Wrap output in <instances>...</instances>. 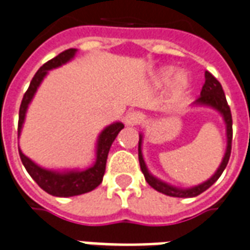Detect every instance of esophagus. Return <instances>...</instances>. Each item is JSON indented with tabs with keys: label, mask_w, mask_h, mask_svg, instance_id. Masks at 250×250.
Returning a JSON list of instances; mask_svg holds the SVG:
<instances>
[{
	"label": "esophagus",
	"mask_w": 250,
	"mask_h": 250,
	"mask_svg": "<svg viewBox=\"0 0 250 250\" xmlns=\"http://www.w3.org/2000/svg\"><path fill=\"white\" fill-rule=\"evenodd\" d=\"M141 121H143V114L140 111H129L128 114L125 116V124L128 126H136Z\"/></svg>",
	"instance_id": "1"
}]
</instances>
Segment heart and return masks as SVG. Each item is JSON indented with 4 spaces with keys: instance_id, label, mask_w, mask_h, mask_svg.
<instances>
[{
    "instance_id": "obj_1",
    "label": "heart",
    "mask_w": 250,
    "mask_h": 250,
    "mask_svg": "<svg viewBox=\"0 0 250 250\" xmlns=\"http://www.w3.org/2000/svg\"><path fill=\"white\" fill-rule=\"evenodd\" d=\"M173 70L172 68H166V70H163L162 74H160V79H162L163 82H168L171 77H172ZM188 87V78L183 75V74H179L178 77L175 78V81H173V88L179 91V93H182V91H185L186 88Z\"/></svg>"
}]
</instances>
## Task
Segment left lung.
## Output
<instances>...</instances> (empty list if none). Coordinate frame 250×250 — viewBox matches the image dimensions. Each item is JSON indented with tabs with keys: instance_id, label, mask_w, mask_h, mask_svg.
<instances>
[{
	"instance_id": "8db88e82",
	"label": "left lung",
	"mask_w": 250,
	"mask_h": 250,
	"mask_svg": "<svg viewBox=\"0 0 250 250\" xmlns=\"http://www.w3.org/2000/svg\"><path fill=\"white\" fill-rule=\"evenodd\" d=\"M205 84L202 87L201 97L194 102L195 105L199 106H210L217 111H219L222 117H224V121L226 124V136H228V145H226V152H225V156L222 159V163L218 167V169L215 171L211 178L206 180L205 183L198 185L195 187H191V188H179V187H173V186L168 185L166 182H163L160 179L155 178L152 173L148 171V168L145 166L144 159H143V152H141V144H143V134H140L139 140V162H140V168L144 173L145 180L148 182V185L155 188L159 192H162L164 195L168 196H176V198H192L202 194L203 191H206L208 187L218 180V178L222 175L224 169L228 166L229 162L230 152H231V139H233V120H231V113H230V107L228 105V101L225 97L224 90L221 83L215 79V78L210 74L208 71L205 72Z\"/></svg>"
}]
</instances>
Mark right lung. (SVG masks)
<instances>
[{"label": "right lung", "instance_id": "obj_1", "mask_svg": "<svg viewBox=\"0 0 250 250\" xmlns=\"http://www.w3.org/2000/svg\"><path fill=\"white\" fill-rule=\"evenodd\" d=\"M77 49L70 48L63 51L62 54L55 56L54 59L48 60L45 64H43L39 71L35 74V77L31 81V84L24 94V98L21 101L20 113H19V137H20L21 129H22V124L25 121V114L28 110V106L31 104L33 95L37 91V88L40 86V83L43 82L45 75L48 74L49 70L60 67L67 62L75 56ZM124 128L122 122H114L109 126H106L101 134L98 136V141H97V156H95V163L87 169H74V171H52V169H45V168L37 166L36 163H33L26 157L21 149L19 148V153H20V159L24 167L31 175L32 179L36 182L37 185L40 186L45 192H48L54 196H60V198H67V196H75L81 195V194H86L88 191H93L97 188L98 186L102 183V179L105 175L106 168V160H107V155L109 150L113 144V141L116 140L117 134L121 132Z\"/></svg>", "mask_w": 250, "mask_h": 250}]
</instances>
